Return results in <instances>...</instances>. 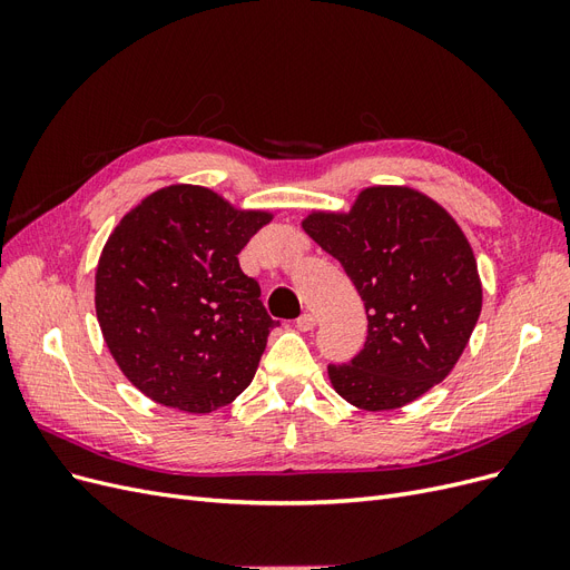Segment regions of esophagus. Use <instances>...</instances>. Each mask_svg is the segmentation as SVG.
Segmentation results:
<instances>
[{"label":"esophagus","instance_id":"obj_1","mask_svg":"<svg viewBox=\"0 0 570 570\" xmlns=\"http://www.w3.org/2000/svg\"><path fill=\"white\" fill-rule=\"evenodd\" d=\"M316 325V318H314V314H302L299 318H297V327L302 333H306V331H312V327Z\"/></svg>","mask_w":570,"mask_h":570}]
</instances>
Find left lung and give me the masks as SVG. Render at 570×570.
<instances>
[{
  "mask_svg": "<svg viewBox=\"0 0 570 570\" xmlns=\"http://www.w3.org/2000/svg\"><path fill=\"white\" fill-rule=\"evenodd\" d=\"M306 235L342 264L364 299L368 335L350 364H331L340 396L390 411L442 383L482 306L469 239L438 202L411 187H366L350 214L314 212Z\"/></svg>",
  "mask_w": 570,
  "mask_h": 570,
  "instance_id": "left-lung-1",
  "label": "left lung"
}]
</instances>
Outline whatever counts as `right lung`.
Here are the masks:
<instances>
[{"label": "right lung", "instance_id": "obj_1", "mask_svg": "<svg viewBox=\"0 0 570 570\" xmlns=\"http://www.w3.org/2000/svg\"><path fill=\"white\" fill-rule=\"evenodd\" d=\"M271 218L199 185L157 189L120 218L95 308L118 368L149 400L209 413L247 390L278 323L237 254Z\"/></svg>", "mask_w": 570, "mask_h": 570}]
</instances>
